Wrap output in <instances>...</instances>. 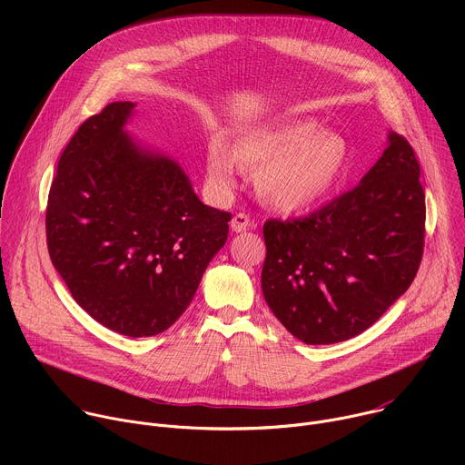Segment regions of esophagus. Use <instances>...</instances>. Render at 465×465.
<instances>
[{
	"label": "esophagus",
	"instance_id": "esophagus-1",
	"mask_svg": "<svg viewBox=\"0 0 465 465\" xmlns=\"http://www.w3.org/2000/svg\"><path fill=\"white\" fill-rule=\"evenodd\" d=\"M230 226H232V230L237 232V233H239V232H244V230L250 226V217H248L246 213H237V215H233Z\"/></svg>",
	"mask_w": 465,
	"mask_h": 465
}]
</instances>
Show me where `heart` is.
<instances>
[{"mask_svg":"<svg viewBox=\"0 0 465 465\" xmlns=\"http://www.w3.org/2000/svg\"><path fill=\"white\" fill-rule=\"evenodd\" d=\"M350 160L348 142L314 121H291L248 130L232 153L212 142L206 174L212 187L228 193L239 167L257 169L255 187L264 203L282 212H305L333 191Z\"/></svg>","mask_w":465,"mask_h":465,"instance_id":"1","label":"heart"}]
</instances>
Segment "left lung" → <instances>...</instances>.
I'll return each mask as SVG.
<instances>
[{
  "mask_svg": "<svg viewBox=\"0 0 465 465\" xmlns=\"http://www.w3.org/2000/svg\"><path fill=\"white\" fill-rule=\"evenodd\" d=\"M261 287L305 344L357 337L414 282L425 246V191L411 143L390 132L379 162L351 191L303 219L262 226Z\"/></svg>",
  "mask_w": 465,
  "mask_h": 465,
  "instance_id": "obj_1",
  "label": "left lung"
}]
</instances>
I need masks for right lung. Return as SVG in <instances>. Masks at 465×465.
Returning <instances> with one entry per match:
<instances>
[{
  "label": "right lung",
  "instance_id": "right-lung-1",
  "mask_svg": "<svg viewBox=\"0 0 465 465\" xmlns=\"http://www.w3.org/2000/svg\"><path fill=\"white\" fill-rule=\"evenodd\" d=\"M134 103L88 117L65 145L47 196L53 267L99 323L132 339L169 329L191 303L232 213L198 201L167 156L123 132Z\"/></svg>",
  "mask_w": 465,
  "mask_h": 465
}]
</instances>
